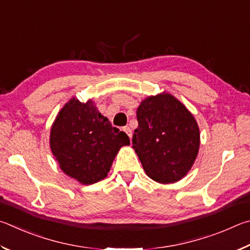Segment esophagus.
<instances>
[{
	"label": "esophagus",
	"mask_w": 250,
	"mask_h": 250,
	"mask_svg": "<svg viewBox=\"0 0 250 250\" xmlns=\"http://www.w3.org/2000/svg\"><path fill=\"white\" fill-rule=\"evenodd\" d=\"M123 130H124V132L128 135L129 138L132 137V129H130L128 126H125V127H123Z\"/></svg>",
	"instance_id": "34e87169"
}]
</instances>
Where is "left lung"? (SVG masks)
<instances>
[{"mask_svg":"<svg viewBox=\"0 0 250 250\" xmlns=\"http://www.w3.org/2000/svg\"><path fill=\"white\" fill-rule=\"evenodd\" d=\"M136 114L133 148L147 176L165 185L181 180L199 152L200 129L194 116L166 92L142 101Z\"/></svg>","mask_w":250,"mask_h":250,"instance_id":"obj_1","label":"left lung"}]
</instances>
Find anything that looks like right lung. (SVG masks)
I'll return each instance as SVG.
<instances>
[{"instance_id": "obj_1", "label": "right lung", "mask_w": 250, "mask_h": 250, "mask_svg": "<svg viewBox=\"0 0 250 250\" xmlns=\"http://www.w3.org/2000/svg\"><path fill=\"white\" fill-rule=\"evenodd\" d=\"M50 149L67 176L82 185H93L107 176L120 148L130 144L124 132L89 100L73 98L60 109L50 130Z\"/></svg>"}]
</instances>
